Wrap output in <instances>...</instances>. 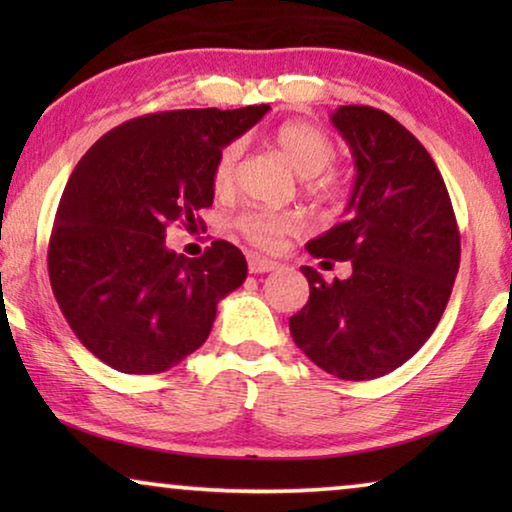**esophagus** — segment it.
Wrapping results in <instances>:
<instances>
[{
  "mask_svg": "<svg viewBox=\"0 0 512 512\" xmlns=\"http://www.w3.org/2000/svg\"><path fill=\"white\" fill-rule=\"evenodd\" d=\"M247 265H249V272L251 275H261V272H270L277 268V261H270V258H263L258 254H249L247 256Z\"/></svg>",
  "mask_w": 512,
  "mask_h": 512,
  "instance_id": "esophagus-1",
  "label": "esophagus"
}]
</instances>
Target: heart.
Returning <instances> with one entry per match:
<instances>
[{"mask_svg":"<svg viewBox=\"0 0 512 512\" xmlns=\"http://www.w3.org/2000/svg\"><path fill=\"white\" fill-rule=\"evenodd\" d=\"M275 146L289 167L303 179H312L310 188L314 193H328L333 188V179L324 174L338 158L333 139L312 123H286L277 130ZM242 156V144L233 142L219 153L212 170V186L216 193H228L235 184L237 163ZM322 177L319 178L318 174ZM235 226L251 244L263 249H275L286 235L300 230V216L293 212H272V209H247L237 216Z\"/></svg>","mask_w":512,"mask_h":512,"instance_id":"obj_1","label":"heart"}]
</instances>
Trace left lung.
Here are the masks:
<instances>
[{
    "label": "left lung",
    "mask_w": 512,
    "mask_h": 512,
    "mask_svg": "<svg viewBox=\"0 0 512 512\" xmlns=\"http://www.w3.org/2000/svg\"><path fill=\"white\" fill-rule=\"evenodd\" d=\"M349 144L356 179L347 219L307 242L321 263L349 261L326 282L303 265L310 300L289 319L307 359L340 380H375L429 340L450 300L461 244L450 195L429 151L380 109L331 114Z\"/></svg>",
    "instance_id": "left-lung-1"
}]
</instances>
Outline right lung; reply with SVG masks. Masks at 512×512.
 Returning <instances> with one entry per match:
<instances>
[{"mask_svg": "<svg viewBox=\"0 0 512 512\" xmlns=\"http://www.w3.org/2000/svg\"><path fill=\"white\" fill-rule=\"evenodd\" d=\"M179 109L132 118L74 167L48 242V277L81 345L114 370L165 373L212 331L216 305L247 279L242 251L214 240L200 258L165 230L212 207L219 153L268 114Z\"/></svg>", "mask_w": 512, "mask_h": 512, "instance_id": "right-lung-1", "label": "right lung"}]
</instances>
